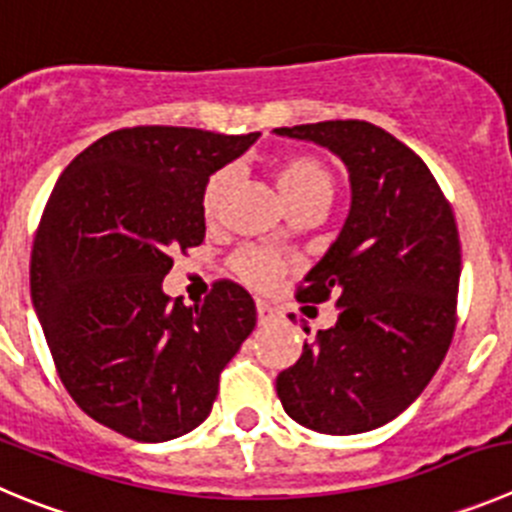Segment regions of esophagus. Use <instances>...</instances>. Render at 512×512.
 I'll list each match as a JSON object with an SVG mask.
<instances>
[{
  "mask_svg": "<svg viewBox=\"0 0 512 512\" xmlns=\"http://www.w3.org/2000/svg\"><path fill=\"white\" fill-rule=\"evenodd\" d=\"M256 317H259V325H269L276 320V309L266 302H256Z\"/></svg>",
  "mask_w": 512,
  "mask_h": 512,
  "instance_id": "obj_1",
  "label": "esophagus"
}]
</instances>
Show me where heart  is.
<instances>
[{
  "instance_id": "obj_1",
  "label": "heart",
  "mask_w": 512,
  "mask_h": 512,
  "mask_svg": "<svg viewBox=\"0 0 512 512\" xmlns=\"http://www.w3.org/2000/svg\"><path fill=\"white\" fill-rule=\"evenodd\" d=\"M233 182L231 167H220L205 180L203 195H200V210L205 220H215L220 213L228 187ZM274 182L279 187L281 200L289 205L294 213H320L327 208L335 192V172L330 164L317 154L292 152L284 154L274 162ZM233 274L241 281L256 289H266L279 281L287 264L276 259L274 253H266L261 248L243 246L228 261Z\"/></svg>"
}]
</instances>
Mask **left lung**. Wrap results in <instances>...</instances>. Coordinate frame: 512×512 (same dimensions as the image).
Masks as SVG:
<instances>
[{
	"instance_id": "left-lung-1",
	"label": "left lung",
	"mask_w": 512,
	"mask_h": 512,
	"mask_svg": "<svg viewBox=\"0 0 512 512\" xmlns=\"http://www.w3.org/2000/svg\"><path fill=\"white\" fill-rule=\"evenodd\" d=\"M276 134L332 149L353 187L340 236L297 287L299 302L335 297L340 314L276 375V393L320 434L378 429L419 398L452 345L462 269L452 205L424 159L381 126L345 119Z\"/></svg>"
}]
</instances>
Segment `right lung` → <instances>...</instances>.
Wrapping results in <instances>:
<instances>
[{"label":"right lung","mask_w":512,"mask_h":512,"mask_svg":"<svg viewBox=\"0 0 512 512\" xmlns=\"http://www.w3.org/2000/svg\"><path fill=\"white\" fill-rule=\"evenodd\" d=\"M259 134L131 126L63 170L37 225L32 304L65 391L134 442H167L208 419L225 363L256 327L236 281L203 304L162 292L172 253L205 238V180Z\"/></svg>","instance_id":"right-lung-1"}]
</instances>
